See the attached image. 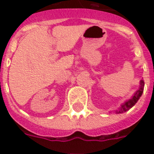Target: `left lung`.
<instances>
[{"label":"left lung","instance_id":"1","mask_svg":"<svg viewBox=\"0 0 154 154\" xmlns=\"http://www.w3.org/2000/svg\"><path fill=\"white\" fill-rule=\"evenodd\" d=\"M144 86H145V82H144L143 80H141L140 81V85H139V88L132 95L131 97L129 100H126L124 103H122V105H120V107L117 108V109L112 110V112L116 113V114H119V113H123L125 112H127L128 110L130 109L138 101V100L141 97L142 94H143ZM109 112H111V111H109Z\"/></svg>","mask_w":154,"mask_h":154}]
</instances>
